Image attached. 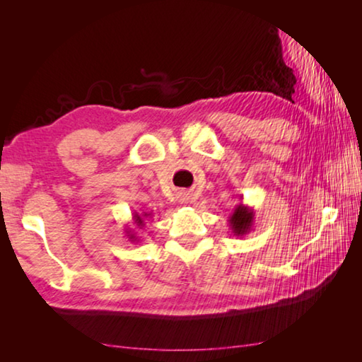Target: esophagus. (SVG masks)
I'll list each match as a JSON object with an SVG mask.
<instances>
[{
	"label": "esophagus",
	"instance_id": "34e87169",
	"mask_svg": "<svg viewBox=\"0 0 362 362\" xmlns=\"http://www.w3.org/2000/svg\"><path fill=\"white\" fill-rule=\"evenodd\" d=\"M182 201H187V198H182Z\"/></svg>",
	"mask_w": 362,
	"mask_h": 362
}]
</instances>
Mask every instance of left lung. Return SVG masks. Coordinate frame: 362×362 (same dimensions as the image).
<instances>
[{"mask_svg": "<svg viewBox=\"0 0 362 362\" xmlns=\"http://www.w3.org/2000/svg\"><path fill=\"white\" fill-rule=\"evenodd\" d=\"M254 216L255 212L252 207L244 206L243 203L238 204L235 207V211L231 212V216L228 217V223H230V230L235 236H244L252 230L254 226Z\"/></svg>", "mask_w": 362, "mask_h": 362, "instance_id": "1", "label": "left lung"}]
</instances>
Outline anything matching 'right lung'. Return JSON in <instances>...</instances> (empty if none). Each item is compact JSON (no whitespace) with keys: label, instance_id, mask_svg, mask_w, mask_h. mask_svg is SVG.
Listing matches in <instances>:
<instances>
[{"label":"right lung","instance_id":"add662e5","mask_svg":"<svg viewBox=\"0 0 362 362\" xmlns=\"http://www.w3.org/2000/svg\"><path fill=\"white\" fill-rule=\"evenodd\" d=\"M151 217V212H142V214H139V212H134L132 214V223L137 226V228H144L145 226V220L146 218H150ZM124 233H126V236L129 238V241H139V236H137V233L134 231L132 228H126L124 230Z\"/></svg>","mask_w":362,"mask_h":362}]
</instances>
